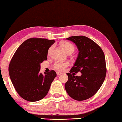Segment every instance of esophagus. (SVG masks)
<instances>
[{
    "instance_id": "obj_1",
    "label": "esophagus",
    "mask_w": 122,
    "mask_h": 122,
    "mask_svg": "<svg viewBox=\"0 0 122 122\" xmlns=\"http://www.w3.org/2000/svg\"><path fill=\"white\" fill-rule=\"evenodd\" d=\"M62 73H61V72H59V71H57V75H58V76H60V75H61V74H62Z\"/></svg>"
}]
</instances>
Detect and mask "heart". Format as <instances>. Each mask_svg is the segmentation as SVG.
Masks as SVG:
<instances>
[{"label": "heart", "mask_w": 122, "mask_h": 122, "mask_svg": "<svg viewBox=\"0 0 122 122\" xmlns=\"http://www.w3.org/2000/svg\"><path fill=\"white\" fill-rule=\"evenodd\" d=\"M60 46L62 48L68 55L72 53L75 51V46L71 44V42L67 41H64L60 43ZM53 49V46H51L48 49V55L50 56L51 55L52 52V50ZM69 63L67 62H55L53 65V67L54 69L57 70H60L62 71L66 67L68 66Z\"/></svg>", "instance_id": "heart-1"}]
</instances>
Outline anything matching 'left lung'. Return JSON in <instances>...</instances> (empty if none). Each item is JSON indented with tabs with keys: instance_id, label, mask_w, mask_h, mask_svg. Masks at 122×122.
<instances>
[{
	"instance_id": "left-lung-1",
	"label": "left lung",
	"mask_w": 122,
	"mask_h": 122,
	"mask_svg": "<svg viewBox=\"0 0 122 122\" xmlns=\"http://www.w3.org/2000/svg\"><path fill=\"white\" fill-rule=\"evenodd\" d=\"M66 39L76 44L79 53L70 73H66L68 80L65 90L73 99L86 100L97 93L105 80L107 71L105 55L96 42L86 36H71ZM79 71L82 73L81 76L71 74Z\"/></svg>"
}]
</instances>
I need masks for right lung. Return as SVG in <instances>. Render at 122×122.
Here are the masks:
<instances>
[{"label":"right lung","mask_w":122,"mask_h":122,"mask_svg":"<svg viewBox=\"0 0 122 122\" xmlns=\"http://www.w3.org/2000/svg\"><path fill=\"white\" fill-rule=\"evenodd\" d=\"M53 40L30 38L17 48L10 61V78L19 95L25 100L36 102L42 99L49 92L56 77L55 70L40 72V64L47 60L48 49Z\"/></svg>","instance_id":"1"}]
</instances>
